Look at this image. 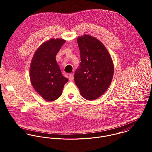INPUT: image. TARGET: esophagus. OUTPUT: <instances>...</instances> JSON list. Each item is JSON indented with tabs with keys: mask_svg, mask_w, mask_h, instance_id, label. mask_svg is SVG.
Masks as SVG:
<instances>
[{
	"mask_svg": "<svg viewBox=\"0 0 152 152\" xmlns=\"http://www.w3.org/2000/svg\"><path fill=\"white\" fill-rule=\"evenodd\" d=\"M69 81H72L74 80V75L72 74H70L69 75Z\"/></svg>",
	"mask_w": 152,
	"mask_h": 152,
	"instance_id": "obj_1",
	"label": "esophagus"
}]
</instances>
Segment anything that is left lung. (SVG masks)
Instances as JSON below:
<instances>
[{
    "label": "left lung",
    "mask_w": 152,
    "mask_h": 152,
    "mask_svg": "<svg viewBox=\"0 0 152 152\" xmlns=\"http://www.w3.org/2000/svg\"><path fill=\"white\" fill-rule=\"evenodd\" d=\"M81 63L74 74V81L81 95L87 100L102 95L109 87L114 66L107 49L99 40L85 34L77 38Z\"/></svg>",
    "instance_id": "left-lung-1"
}]
</instances>
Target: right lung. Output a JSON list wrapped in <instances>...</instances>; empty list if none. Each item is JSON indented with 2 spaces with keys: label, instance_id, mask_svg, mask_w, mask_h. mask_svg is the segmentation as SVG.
Returning a JSON list of instances; mask_svg holds the SVG:
<instances>
[{
  "label": "right lung",
  "instance_id": "right-lung-1",
  "mask_svg": "<svg viewBox=\"0 0 152 152\" xmlns=\"http://www.w3.org/2000/svg\"><path fill=\"white\" fill-rule=\"evenodd\" d=\"M65 40L51 39L36 51L30 68V78L36 91L47 101L58 99L68 79L61 74L56 56Z\"/></svg>",
  "mask_w": 152,
  "mask_h": 152
}]
</instances>
